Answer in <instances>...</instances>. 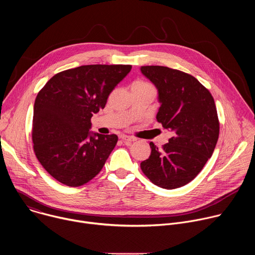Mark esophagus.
Masks as SVG:
<instances>
[{
    "mask_svg": "<svg viewBox=\"0 0 255 255\" xmlns=\"http://www.w3.org/2000/svg\"><path fill=\"white\" fill-rule=\"evenodd\" d=\"M120 138H121V140H122L123 142H125V143H129V142H133V141H135V139H134V138L129 137V136H126V135H121V136H120Z\"/></svg>",
    "mask_w": 255,
    "mask_h": 255,
    "instance_id": "34e87169",
    "label": "esophagus"
}]
</instances>
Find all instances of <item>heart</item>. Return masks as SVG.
<instances>
[{"mask_svg":"<svg viewBox=\"0 0 255 255\" xmlns=\"http://www.w3.org/2000/svg\"><path fill=\"white\" fill-rule=\"evenodd\" d=\"M136 83H138V84H143V85H149V84H147V83H144V82H136Z\"/></svg>","mask_w":255,"mask_h":255,"instance_id":"b5f03b06","label":"heart"}]
</instances>
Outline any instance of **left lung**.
Wrapping results in <instances>:
<instances>
[{
	"instance_id": "left-lung-1",
	"label": "left lung",
	"mask_w": 255,
	"mask_h": 255,
	"mask_svg": "<svg viewBox=\"0 0 255 255\" xmlns=\"http://www.w3.org/2000/svg\"><path fill=\"white\" fill-rule=\"evenodd\" d=\"M158 90L161 106L156 119L173 136L140 163L143 173L162 189L173 190L192 181L212 156L220 123L213 96L196 78L160 65L141 66Z\"/></svg>"
}]
</instances>
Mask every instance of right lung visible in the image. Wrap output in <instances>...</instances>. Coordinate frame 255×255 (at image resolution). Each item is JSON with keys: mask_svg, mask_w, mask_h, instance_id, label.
Returning <instances> with one entry per match:
<instances>
[{"mask_svg": "<svg viewBox=\"0 0 255 255\" xmlns=\"http://www.w3.org/2000/svg\"><path fill=\"white\" fill-rule=\"evenodd\" d=\"M131 68L129 64L82 65L58 72L39 91L34 104L33 149L59 183L80 187L102 170L118 136L92 134L91 119Z\"/></svg>", "mask_w": 255, "mask_h": 255, "instance_id": "1", "label": "right lung"}]
</instances>
